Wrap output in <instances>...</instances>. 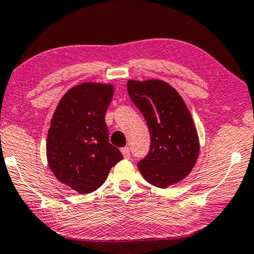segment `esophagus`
<instances>
[{"label":"esophagus","instance_id":"34e87169","mask_svg":"<svg viewBox=\"0 0 254 254\" xmlns=\"http://www.w3.org/2000/svg\"><path fill=\"white\" fill-rule=\"evenodd\" d=\"M121 151H122V153H123L124 158H127V159L130 158V149H129V147H123V149H122Z\"/></svg>","mask_w":254,"mask_h":254}]
</instances>
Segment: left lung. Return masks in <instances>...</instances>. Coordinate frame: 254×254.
<instances>
[{"label": "left lung", "mask_w": 254, "mask_h": 254, "mask_svg": "<svg viewBox=\"0 0 254 254\" xmlns=\"http://www.w3.org/2000/svg\"><path fill=\"white\" fill-rule=\"evenodd\" d=\"M131 101L145 118L151 145L138 163L144 179L157 188L177 184L189 176L199 156V138L184 99L160 79L127 81Z\"/></svg>", "instance_id": "obj_1"}]
</instances>
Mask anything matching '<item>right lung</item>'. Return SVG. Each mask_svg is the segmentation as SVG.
<instances>
[{"label": "right lung", "instance_id": "obj_1", "mask_svg": "<svg viewBox=\"0 0 254 254\" xmlns=\"http://www.w3.org/2000/svg\"><path fill=\"white\" fill-rule=\"evenodd\" d=\"M114 85L85 82L64 94L47 138V159L61 183L82 194L97 190L112 166L123 159L109 143L105 112Z\"/></svg>", "mask_w": 254, "mask_h": 254}]
</instances>
